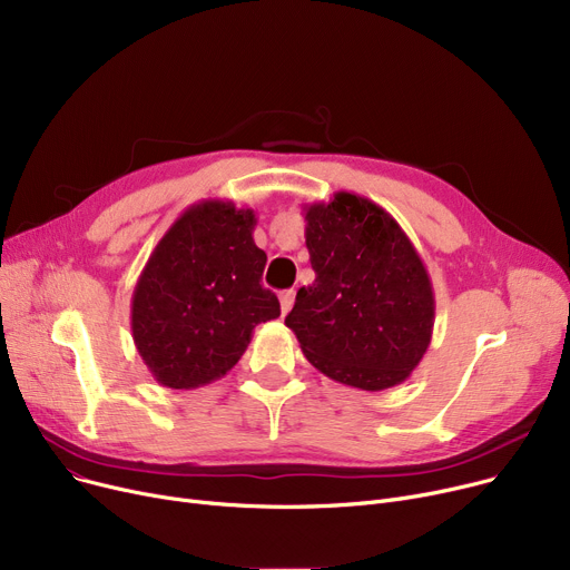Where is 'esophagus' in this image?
I'll return each instance as SVG.
<instances>
[{"instance_id":"34e87169","label":"esophagus","mask_w":570,"mask_h":570,"mask_svg":"<svg viewBox=\"0 0 570 570\" xmlns=\"http://www.w3.org/2000/svg\"><path fill=\"white\" fill-rule=\"evenodd\" d=\"M293 303H295V291H284V293L279 295V305H282V314H284V316L291 312Z\"/></svg>"}]
</instances>
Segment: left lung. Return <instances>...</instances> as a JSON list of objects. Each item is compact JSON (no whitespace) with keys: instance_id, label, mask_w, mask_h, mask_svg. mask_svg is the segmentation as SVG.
Wrapping results in <instances>:
<instances>
[{"instance_id":"1","label":"left lung","mask_w":570,"mask_h":570,"mask_svg":"<svg viewBox=\"0 0 570 570\" xmlns=\"http://www.w3.org/2000/svg\"><path fill=\"white\" fill-rule=\"evenodd\" d=\"M305 209L316 273L286 316L307 361L361 391L400 385L423 361L434 331V291L402 226L374 200L337 191Z\"/></svg>"}]
</instances>
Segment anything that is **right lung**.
<instances>
[{
    "label": "right lung",
    "instance_id": "1",
    "mask_svg": "<svg viewBox=\"0 0 570 570\" xmlns=\"http://www.w3.org/2000/svg\"><path fill=\"white\" fill-rule=\"evenodd\" d=\"M254 209L230 200L187 207L149 254L131 297L134 344L157 383L191 391L243 357L258 323L279 316L263 288Z\"/></svg>",
    "mask_w": 570,
    "mask_h": 570
}]
</instances>
